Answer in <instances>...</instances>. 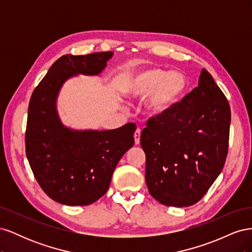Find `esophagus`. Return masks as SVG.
<instances>
[{
	"mask_svg": "<svg viewBox=\"0 0 252 252\" xmlns=\"http://www.w3.org/2000/svg\"><path fill=\"white\" fill-rule=\"evenodd\" d=\"M133 136H134V143L136 145H139L140 144V138H141V129L140 128H138L134 131V135Z\"/></svg>",
	"mask_w": 252,
	"mask_h": 252,
	"instance_id": "34e87169",
	"label": "esophagus"
}]
</instances>
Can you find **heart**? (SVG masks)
Returning a JSON list of instances; mask_svg holds the SVG:
<instances>
[{
	"instance_id": "heart-1",
	"label": "heart",
	"mask_w": 252,
	"mask_h": 252,
	"mask_svg": "<svg viewBox=\"0 0 252 252\" xmlns=\"http://www.w3.org/2000/svg\"><path fill=\"white\" fill-rule=\"evenodd\" d=\"M188 79L181 71H168L149 67L132 72L125 81L124 91L132 98L147 97V111L151 116H164L178 106L188 90Z\"/></svg>"
}]
</instances>
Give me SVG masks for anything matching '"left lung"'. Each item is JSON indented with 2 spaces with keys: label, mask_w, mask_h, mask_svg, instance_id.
I'll return each instance as SVG.
<instances>
[{
  "label": "left lung",
  "mask_w": 252,
  "mask_h": 252,
  "mask_svg": "<svg viewBox=\"0 0 252 252\" xmlns=\"http://www.w3.org/2000/svg\"><path fill=\"white\" fill-rule=\"evenodd\" d=\"M230 121L225 94L203 69L199 86L171 111L150 118L141 133L149 193L165 206L199 202L224 167Z\"/></svg>",
  "instance_id": "left-lung-1"
}]
</instances>
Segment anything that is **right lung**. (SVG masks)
I'll return each mask as SVG.
<instances>
[{
    "label": "right lung",
    "mask_w": 252,
    "mask_h": 252,
    "mask_svg": "<svg viewBox=\"0 0 252 252\" xmlns=\"http://www.w3.org/2000/svg\"><path fill=\"white\" fill-rule=\"evenodd\" d=\"M112 55L61 57L30 97L26 157L36 182L58 203L85 206L97 201L107 192L121 158L134 144L133 123L112 130H73L62 124L57 111L63 84L77 74H100Z\"/></svg>",
    "instance_id": "obj_1"
}]
</instances>
